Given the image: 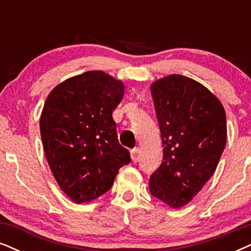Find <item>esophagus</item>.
Returning a JSON list of instances; mask_svg holds the SVG:
<instances>
[{"mask_svg":"<svg viewBox=\"0 0 251 251\" xmlns=\"http://www.w3.org/2000/svg\"><path fill=\"white\" fill-rule=\"evenodd\" d=\"M139 154H140V149L139 148H133L131 151V157L133 162H138L139 161Z\"/></svg>","mask_w":251,"mask_h":251,"instance_id":"1","label":"esophagus"}]
</instances>
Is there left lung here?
I'll return each instance as SVG.
<instances>
[{
	"mask_svg": "<svg viewBox=\"0 0 251 251\" xmlns=\"http://www.w3.org/2000/svg\"><path fill=\"white\" fill-rule=\"evenodd\" d=\"M163 160L149 191L171 208L188 204L217 169L227 139L226 112L201 83L171 74L151 85Z\"/></svg>",
	"mask_w": 251,
	"mask_h": 251,
	"instance_id": "obj_1",
	"label": "left lung"
}]
</instances>
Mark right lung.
Instances as JSON below:
<instances>
[{
	"label": "right lung",
	"mask_w": 251,
	"mask_h": 251,
	"mask_svg": "<svg viewBox=\"0 0 251 251\" xmlns=\"http://www.w3.org/2000/svg\"><path fill=\"white\" fill-rule=\"evenodd\" d=\"M123 96L122 81L89 71L61 82L46 98L40 116L44 151L60 189L76 204L109 191L120 168L131 162L112 118Z\"/></svg>",
	"instance_id": "add662e5"
}]
</instances>
